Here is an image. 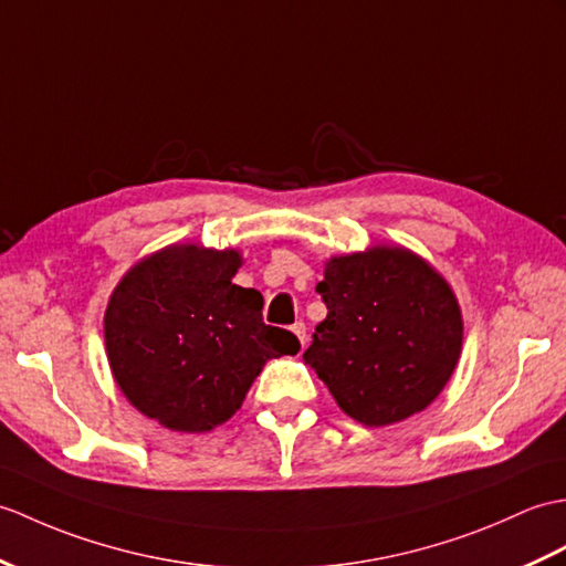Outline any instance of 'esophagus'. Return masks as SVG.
<instances>
[{
	"label": "esophagus",
	"instance_id": "obj_1",
	"mask_svg": "<svg viewBox=\"0 0 566 566\" xmlns=\"http://www.w3.org/2000/svg\"><path fill=\"white\" fill-rule=\"evenodd\" d=\"M292 333L298 337L301 347H304V345H306V325L301 323V321H298V323H294V325H292Z\"/></svg>",
	"mask_w": 566,
	"mask_h": 566
}]
</instances>
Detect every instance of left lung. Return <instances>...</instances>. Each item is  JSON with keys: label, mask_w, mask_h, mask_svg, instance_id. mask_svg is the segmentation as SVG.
Returning a JSON list of instances; mask_svg holds the SVG:
<instances>
[{"label": "left lung", "mask_w": 566, "mask_h": 566, "mask_svg": "<svg viewBox=\"0 0 566 566\" xmlns=\"http://www.w3.org/2000/svg\"><path fill=\"white\" fill-rule=\"evenodd\" d=\"M327 306L304 361L339 410L366 427H388L437 400L463 347L453 289L402 245H374L325 262Z\"/></svg>", "instance_id": "8db88e82"}]
</instances>
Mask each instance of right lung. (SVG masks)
Here are the masks:
<instances>
[{"mask_svg":"<svg viewBox=\"0 0 566 566\" xmlns=\"http://www.w3.org/2000/svg\"><path fill=\"white\" fill-rule=\"evenodd\" d=\"M239 251L168 245L129 270L105 308L117 388L174 431H212L235 415L268 359L301 349L262 323V294L233 284Z\"/></svg>","mask_w":566,"mask_h":566,"instance_id":"1","label":"right lung"}]
</instances>
